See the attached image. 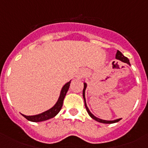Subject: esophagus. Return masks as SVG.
<instances>
[{
  "mask_svg": "<svg viewBox=\"0 0 148 148\" xmlns=\"http://www.w3.org/2000/svg\"><path fill=\"white\" fill-rule=\"evenodd\" d=\"M86 74H87L86 71H81V73L79 74V77H81H81H84L86 75Z\"/></svg>",
  "mask_w": 148,
  "mask_h": 148,
  "instance_id": "obj_1",
  "label": "esophagus"
}]
</instances>
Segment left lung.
Wrapping results in <instances>:
<instances>
[{
  "mask_svg": "<svg viewBox=\"0 0 148 148\" xmlns=\"http://www.w3.org/2000/svg\"><path fill=\"white\" fill-rule=\"evenodd\" d=\"M116 59L121 60V61H123V62L127 63V64H130V62H129V60L127 59V58L124 57V56L122 54L121 52L119 51H117V53H116ZM86 87H87V84L84 83L83 97H84V104H85L86 110H87V111H88V114L90 116V117H91V118H93L94 120H95V121H97L100 122V123H103V124H113V123H116V122L119 121L120 120H121V118H119V119H117V120H114V121H104V120L99 119V118H97V117H96L95 116H94V115H93L90 112V110H89L88 108L87 107V104H86V101H85V95H84V94H85Z\"/></svg>",
  "mask_w": 148,
  "mask_h": 148,
  "instance_id": "1",
  "label": "left lung"
}]
</instances>
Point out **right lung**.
I'll list each match as a JSON object with an SVG mask.
<instances>
[{
  "instance_id": "right-lung-1",
  "label": "right lung",
  "mask_w": 148,
  "mask_h": 148,
  "mask_svg": "<svg viewBox=\"0 0 148 148\" xmlns=\"http://www.w3.org/2000/svg\"><path fill=\"white\" fill-rule=\"evenodd\" d=\"M70 84H71V81L67 82V83L63 87L62 90L60 91V97L58 98V102H57V103H55V105L53 106L52 108H51L50 110H47V111H45V112L41 113L40 114L34 115V116H26V115L24 114L22 115H23L27 120H28L30 121L33 122L44 121L51 119L52 117H55L56 115L59 113V111L60 110L61 108H62L63 101H64V99L65 95L67 94V90L69 89Z\"/></svg>"
}]
</instances>
